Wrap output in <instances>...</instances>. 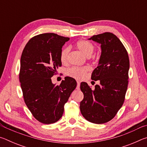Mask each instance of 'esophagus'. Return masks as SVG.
<instances>
[{
	"mask_svg": "<svg viewBox=\"0 0 147 147\" xmlns=\"http://www.w3.org/2000/svg\"><path fill=\"white\" fill-rule=\"evenodd\" d=\"M80 82L79 81H77V86H76V89H80Z\"/></svg>",
	"mask_w": 147,
	"mask_h": 147,
	"instance_id": "1",
	"label": "esophagus"
}]
</instances>
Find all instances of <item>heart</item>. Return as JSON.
I'll list each match as a JSON object with an SVG mask.
<instances>
[{"label": "heart", "instance_id": "obj_1", "mask_svg": "<svg viewBox=\"0 0 147 147\" xmlns=\"http://www.w3.org/2000/svg\"><path fill=\"white\" fill-rule=\"evenodd\" d=\"M76 47L84 55L89 57L94 51V45L91 41L88 40H80L77 42ZM71 49L69 47H65L61 49L60 52V60L62 63H66L68 60V57L70 53ZM89 67H72L67 69V75L76 79H81L85 76L88 71H89Z\"/></svg>", "mask_w": 147, "mask_h": 147}]
</instances>
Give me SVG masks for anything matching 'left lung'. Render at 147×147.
Here are the masks:
<instances>
[{"label": "left lung", "instance_id": "8db88e82", "mask_svg": "<svg viewBox=\"0 0 147 147\" xmlns=\"http://www.w3.org/2000/svg\"><path fill=\"white\" fill-rule=\"evenodd\" d=\"M89 39L101 44L99 64L91 74L93 80L100 81L94 89L82 82L84 99L80 104L86 120L103 124L115 117L123 106L128 84L130 61L128 52L115 35L110 32L94 35Z\"/></svg>", "mask_w": 147, "mask_h": 147}]
</instances>
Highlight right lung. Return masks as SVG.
<instances>
[{"mask_svg": "<svg viewBox=\"0 0 147 147\" xmlns=\"http://www.w3.org/2000/svg\"><path fill=\"white\" fill-rule=\"evenodd\" d=\"M69 40L54 33L39 34L30 39L22 53L19 76L24 100L41 123H54L61 117L65 104L77 85L68 76L59 85L51 80L61 66L60 52Z\"/></svg>", "mask_w": 147, "mask_h": 147, "instance_id": "right-lung-1", "label": "right lung"}]
</instances>
